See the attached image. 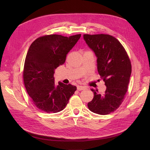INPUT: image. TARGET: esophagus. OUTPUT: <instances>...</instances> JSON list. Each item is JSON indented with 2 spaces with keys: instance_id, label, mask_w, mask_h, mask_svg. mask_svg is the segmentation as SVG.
Listing matches in <instances>:
<instances>
[{
  "instance_id": "34e87169",
  "label": "esophagus",
  "mask_w": 150,
  "mask_h": 150,
  "mask_svg": "<svg viewBox=\"0 0 150 150\" xmlns=\"http://www.w3.org/2000/svg\"><path fill=\"white\" fill-rule=\"evenodd\" d=\"M77 89H78V90H79V91H81V90L85 89L86 87H84V86H77Z\"/></svg>"
}]
</instances>
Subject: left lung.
Wrapping results in <instances>:
<instances>
[{
  "instance_id": "8db88e82",
  "label": "left lung",
  "mask_w": 150,
  "mask_h": 150,
  "mask_svg": "<svg viewBox=\"0 0 150 150\" xmlns=\"http://www.w3.org/2000/svg\"><path fill=\"white\" fill-rule=\"evenodd\" d=\"M84 39L96 54L99 74L105 83L103 94L91 89L93 100L89 110L105 115L114 112L123 101L131 74V64L125 49L115 37L109 34H84Z\"/></svg>"
}]
</instances>
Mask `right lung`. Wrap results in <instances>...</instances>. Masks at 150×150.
I'll return each mask as SVG.
<instances>
[{"instance_id":"obj_1","label":"right lung","mask_w":150,"mask_h":150,"mask_svg":"<svg viewBox=\"0 0 150 150\" xmlns=\"http://www.w3.org/2000/svg\"><path fill=\"white\" fill-rule=\"evenodd\" d=\"M81 34L70 37L46 35L31 44L25 57L23 80L34 105L46 112L64 110L77 88L71 84H54V70L66 61L67 53Z\"/></svg>"}]
</instances>
